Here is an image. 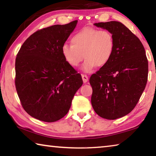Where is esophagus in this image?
<instances>
[{"label":"esophagus","instance_id":"34e87169","mask_svg":"<svg viewBox=\"0 0 156 156\" xmlns=\"http://www.w3.org/2000/svg\"><path fill=\"white\" fill-rule=\"evenodd\" d=\"M82 78H83V80L84 83H86L88 81V76L85 74H82Z\"/></svg>","mask_w":156,"mask_h":156}]
</instances>
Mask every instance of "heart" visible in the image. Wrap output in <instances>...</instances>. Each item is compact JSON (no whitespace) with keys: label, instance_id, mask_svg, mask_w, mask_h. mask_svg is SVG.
Listing matches in <instances>:
<instances>
[{"label":"heart","instance_id":"heart-1","mask_svg":"<svg viewBox=\"0 0 156 156\" xmlns=\"http://www.w3.org/2000/svg\"><path fill=\"white\" fill-rule=\"evenodd\" d=\"M72 44L65 43L62 54L69 65L76 67L86 58L83 70L91 72L98 66L102 67L112 59L115 50V41L112 33L106 30L86 27L73 34Z\"/></svg>","mask_w":156,"mask_h":156}]
</instances>
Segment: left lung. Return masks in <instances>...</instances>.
Masks as SVG:
<instances>
[{"label": "left lung", "mask_w": 156, "mask_h": 156, "mask_svg": "<svg viewBox=\"0 0 156 156\" xmlns=\"http://www.w3.org/2000/svg\"><path fill=\"white\" fill-rule=\"evenodd\" d=\"M112 33L115 50L110 61L89 78L91 105L100 117L115 120L130 113L146 87L148 60L140 39L118 21L94 24Z\"/></svg>", "instance_id": "8db88e82"}]
</instances>
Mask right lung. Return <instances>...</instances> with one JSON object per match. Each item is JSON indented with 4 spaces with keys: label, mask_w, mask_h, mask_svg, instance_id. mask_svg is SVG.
I'll return each mask as SVG.
<instances>
[{
    "label": "right lung",
    "mask_w": 156,
    "mask_h": 156,
    "mask_svg": "<svg viewBox=\"0 0 156 156\" xmlns=\"http://www.w3.org/2000/svg\"><path fill=\"white\" fill-rule=\"evenodd\" d=\"M77 22L38 30L16 55L18 96L25 112L39 120L52 122L64 117L83 83L81 75L66 62L61 51Z\"/></svg>",
    "instance_id": "right-lung-1"
}]
</instances>
